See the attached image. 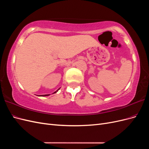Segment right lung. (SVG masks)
<instances>
[{"label": "right lung", "instance_id": "right-lung-1", "mask_svg": "<svg viewBox=\"0 0 149 149\" xmlns=\"http://www.w3.org/2000/svg\"><path fill=\"white\" fill-rule=\"evenodd\" d=\"M60 89V88L59 89H58V90H56V91H55V92H54L53 94H54V93H56L58 91V90H59ZM49 94H44V95H39L38 96H49Z\"/></svg>", "mask_w": 149, "mask_h": 149}]
</instances>
